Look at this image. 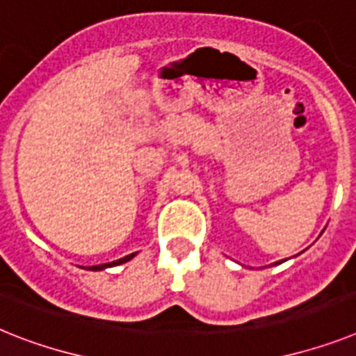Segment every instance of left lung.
<instances>
[{
    "instance_id": "8db88e82",
    "label": "left lung",
    "mask_w": 356,
    "mask_h": 356,
    "mask_svg": "<svg viewBox=\"0 0 356 356\" xmlns=\"http://www.w3.org/2000/svg\"><path fill=\"white\" fill-rule=\"evenodd\" d=\"M277 264H282V262H277Z\"/></svg>"
}]
</instances>
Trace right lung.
Instances as JSON below:
<instances>
[{"label":"right lung","instance_id":"1","mask_svg":"<svg viewBox=\"0 0 356 356\" xmlns=\"http://www.w3.org/2000/svg\"><path fill=\"white\" fill-rule=\"evenodd\" d=\"M134 254H136V252H132V254H127V257L120 258V260H116V262L102 264V266H92V267H89V269H90V271H102V269H107V267L120 266V264H125V262H129V260H131V258H134Z\"/></svg>","mask_w":356,"mask_h":356}]
</instances>
